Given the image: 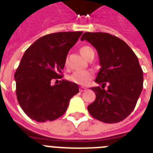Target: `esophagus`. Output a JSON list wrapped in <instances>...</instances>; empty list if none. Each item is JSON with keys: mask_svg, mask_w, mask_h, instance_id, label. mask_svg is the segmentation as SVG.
Masks as SVG:
<instances>
[{"mask_svg": "<svg viewBox=\"0 0 153 153\" xmlns=\"http://www.w3.org/2000/svg\"><path fill=\"white\" fill-rule=\"evenodd\" d=\"M86 90V88H85V87H80V88H79V91L80 92H84Z\"/></svg>", "mask_w": 153, "mask_h": 153, "instance_id": "esophagus-1", "label": "esophagus"}]
</instances>
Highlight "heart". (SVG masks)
Instances as JSON below:
<instances>
[{"label":"heart","mask_w":153,"mask_h":153,"mask_svg":"<svg viewBox=\"0 0 153 153\" xmlns=\"http://www.w3.org/2000/svg\"><path fill=\"white\" fill-rule=\"evenodd\" d=\"M79 52L83 57L86 59L90 56L92 53L93 52V50L89 46H83L79 49ZM66 65H67V61H66ZM93 74L91 71L89 70H79V71H75L70 76V80L73 83H75L76 84L85 86L93 79Z\"/></svg>","instance_id":"1"}]
</instances>
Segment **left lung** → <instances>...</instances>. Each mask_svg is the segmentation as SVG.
<instances>
[{"mask_svg": "<svg viewBox=\"0 0 153 153\" xmlns=\"http://www.w3.org/2000/svg\"><path fill=\"white\" fill-rule=\"evenodd\" d=\"M80 40L97 49L101 66L95 82L102 86L91 88L96 100L87 107L89 113L106 123L125 120L143 90V72L137 56L126 42L109 33L86 32Z\"/></svg>", "mask_w": 153, "mask_h": 153, "instance_id": "obj_1", "label": "left lung"}]
</instances>
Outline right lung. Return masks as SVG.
Here are the masks:
<instances>
[{
	"label": "right lung",
	"mask_w": 153,
	"mask_h": 153,
	"mask_svg": "<svg viewBox=\"0 0 153 153\" xmlns=\"http://www.w3.org/2000/svg\"><path fill=\"white\" fill-rule=\"evenodd\" d=\"M83 31L45 35L25 51L14 74L16 95L23 111L36 122L53 121L64 114L77 84L61 79L68 52Z\"/></svg>",
	"instance_id": "add662e5"
}]
</instances>
